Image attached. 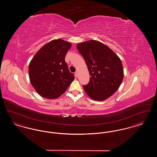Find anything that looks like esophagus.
Here are the masks:
<instances>
[{
  "label": "esophagus",
  "mask_w": 157,
  "mask_h": 157,
  "mask_svg": "<svg viewBox=\"0 0 157 157\" xmlns=\"http://www.w3.org/2000/svg\"><path fill=\"white\" fill-rule=\"evenodd\" d=\"M75 75L76 76H78V71H76V72H75Z\"/></svg>",
  "instance_id": "obj_1"
}]
</instances>
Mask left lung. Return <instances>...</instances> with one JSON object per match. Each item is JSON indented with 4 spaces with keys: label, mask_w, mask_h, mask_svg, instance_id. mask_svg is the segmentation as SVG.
Here are the masks:
<instances>
[{
    "label": "left lung",
    "mask_w": 157,
    "mask_h": 157,
    "mask_svg": "<svg viewBox=\"0 0 157 157\" xmlns=\"http://www.w3.org/2000/svg\"><path fill=\"white\" fill-rule=\"evenodd\" d=\"M77 49L85 60L90 82L83 88L95 101H104L118 88L124 78L120 58L109 47L94 40L78 44Z\"/></svg>",
    "instance_id": "obj_1"
}]
</instances>
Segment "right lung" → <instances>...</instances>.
Returning <instances> with one entry per match:
<instances>
[{
  "label": "right lung",
  "instance_id": "right-lung-1",
  "mask_svg": "<svg viewBox=\"0 0 157 157\" xmlns=\"http://www.w3.org/2000/svg\"><path fill=\"white\" fill-rule=\"evenodd\" d=\"M71 46L62 39L53 40L41 48L31 60L30 81L41 97L48 99L59 97L75 79L65 60Z\"/></svg>",
  "mask_w": 157,
  "mask_h": 157
}]
</instances>
